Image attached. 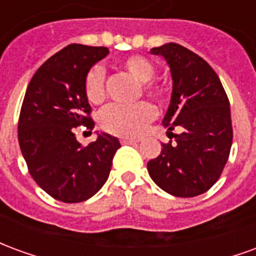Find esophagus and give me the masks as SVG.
<instances>
[{
    "label": "esophagus",
    "mask_w": 256,
    "mask_h": 256,
    "mask_svg": "<svg viewBox=\"0 0 256 256\" xmlns=\"http://www.w3.org/2000/svg\"><path fill=\"white\" fill-rule=\"evenodd\" d=\"M120 142H122L123 145L137 144V142H138V140H137V138H122V140H120Z\"/></svg>",
    "instance_id": "34e87169"
}]
</instances>
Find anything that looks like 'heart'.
<instances>
[{"instance_id":"obj_1","label":"heart","mask_w":256,"mask_h":256,"mask_svg":"<svg viewBox=\"0 0 256 256\" xmlns=\"http://www.w3.org/2000/svg\"><path fill=\"white\" fill-rule=\"evenodd\" d=\"M120 67L126 70L136 80L141 84L145 94L154 100L164 98V89L159 84L152 82L155 67L142 56H128L120 62ZM84 93L90 102L100 104L106 98V71L100 66L90 70L84 78ZM156 116V111L150 102H138L136 106H111L101 114L100 123L104 130L122 137H137L142 133L146 124Z\"/></svg>"}]
</instances>
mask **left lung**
<instances>
[{"label":"left lung","mask_w":256,"mask_h":256,"mask_svg":"<svg viewBox=\"0 0 256 256\" xmlns=\"http://www.w3.org/2000/svg\"><path fill=\"white\" fill-rule=\"evenodd\" d=\"M170 67L172 92L162 124L176 128V142L163 144L160 155L148 162V172L164 192L193 198L207 192L225 167L233 128L224 86L210 64L186 48L170 42L150 49Z\"/></svg>","instance_id":"left-lung-1"}]
</instances>
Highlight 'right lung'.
<instances>
[{"instance_id": "1", "label": "right lung", "mask_w": 256, "mask_h": 256, "mask_svg": "<svg viewBox=\"0 0 256 256\" xmlns=\"http://www.w3.org/2000/svg\"><path fill=\"white\" fill-rule=\"evenodd\" d=\"M108 48L71 44L36 70L26 90L18 137L31 177L48 194L79 203L98 192L108 180L120 142L97 133L88 146L76 141L74 128H94L84 78Z\"/></svg>"}]
</instances>
